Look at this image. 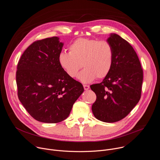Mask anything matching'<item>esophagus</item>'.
<instances>
[{"instance_id":"34e87169","label":"esophagus","mask_w":160,"mask_h":160,"mask_svg":"<svg viewBox=\"0 0 160 160\" xmlns=\"http://www.w3.org/2000/svg\"><path fill=\"white\" fill-rule=\"evenodd\" d=\"M83 87H84V89L85 90H87L90 88V86L89 85H87V84H84L83 85Z\"/></svg>"}]
</instances>
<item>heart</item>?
Listing matches in <instances>:
<instances>
[{
    "instance_id": "obj_1",
    "label": "heart",
    "mask_w": 160,
    "mask_h": 160,
    "mask_svg": "<svg viewBox=\"0 0 160 160\" xmlns=\"http://www.w3.org/2000/svg\"><path fill=\"white\" fill-rule=\"evenodd\" d=\"M69 52H61L58 56L61 68L72 78L79 73L78 79L83 83L92 82L96 78H106L113 63L112 45L106 40L79 38L68 47Z\"/></svg>"
}]
</instances>
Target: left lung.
<instances>
[{
    "instance_id": "obj_1",
    "label": "left lung",
    "mask_w": 160,
    "mask_h": 160,
    "mask_svg": "<svg viewBox=\"0 0 160 160\" xmlns=\"http://www.w3.org/2000/svg\"><path fill=\"white\" fill-rule=\"evenodd\" d=\"M107 42L113 49L111 71L101 83L90 88L97 96L92 109L95 117L104 122H115L125 118L141 97L143 70L132 47L117 34Z\"/></svg>"
}]
</instances>
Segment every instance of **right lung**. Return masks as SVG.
I'll return each mask as SVG.
<instances>
[{
  "label": "right lung",
  "instance_id": "obj_1",
  "mask_svg": "<svg viewBox=\"0 0 160 160\" xmlns=\"http://www.w3.org/2000/svg\"><path fill=\"white\" fill-rule=\"evenodd\" d=\"M63 43L56 36L33 42L17 65L18 97L35 120L58 123L66 119L84 92L81 82L61 68L58 56Z\"/></svg>",
  "mask_w": 160,
  "mask_h": 160
}]
</instances>
